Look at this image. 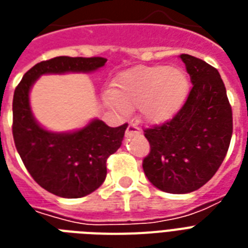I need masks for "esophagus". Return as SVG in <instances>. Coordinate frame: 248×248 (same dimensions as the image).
I'll return each mask as SVG.
<instances>
[{"instance_id":"obj_1","label":"esophagus","mask_w":248,"mask_h":248,"mask_svg":"<svg viewBox=\"0 0 248 248\" xmlns=\"http://www.w3.org/2000/svg\"><path fill=\"white\" fill-rule=\"evenodd\" d=\"M141 133V129L138 128V125L136 123H130L128 128H126V137H130V136H133V134H140Z\"/></svg>"}]
</instances>
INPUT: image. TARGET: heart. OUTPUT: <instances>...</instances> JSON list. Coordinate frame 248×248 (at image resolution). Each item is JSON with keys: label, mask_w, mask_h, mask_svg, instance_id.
<instances>
[{"label": "heart", "mask_w": 248, "mask_h": 248, "mask_svg": "<svg viewBox=\"0 0 248 248\" xmlns=\"http://www.w3.org/2000/svg\"><path fill=\"white\" fill-rule=\"evenodd\" d=\"M189 92L190 81L185 71L155 64L122 72L115 82V93H108L106 98L124 112L128 107L140 106L147 122L162 124L178 114Z\"/></svg>", "instance_id": "1"}]
</instances>
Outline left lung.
<instances>
[{
  "mask_svg": "<svg viewBox=\"0 0 248 248\" xmlns=\"http://www.w3.org/2000/svg\"><path fill=\"white\" fill-rule=\"evenodd\" d=\"M193 88L170 122L145 130L150 153L143 172L162 191L186 194L214 177L229 149L232 107L218 71L193 55L181 54Z\"/></svg>",
  "mask_w": 248,
  "mask_h": 248,
  "instance_id": "obj_1",
  "label": "left lung"
}]
</instances>
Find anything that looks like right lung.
Instances as JSON below:
<instances>
[{
    "instance_id": "add662e5",
    "label": "right lung",
    "mask_w": 248,
    "mask_h": 248,
    "mask_svg": "<svg viewBox=\"0 0 248 248\" xmlns=\"http://www.w3.org/2000/svg\"><path fill=\"white\" fill-rule=\"evenodd\" d=\"M106 58L57 57L27 71L14 92L13 136L24 166L38 185L62 198H81L102 185L106 162L122 146L128 124L116 128L93 119L74 132H51L34 119L30 92L42 75L93 72L105 66Z\"/></svg>"
}]
</instances>
